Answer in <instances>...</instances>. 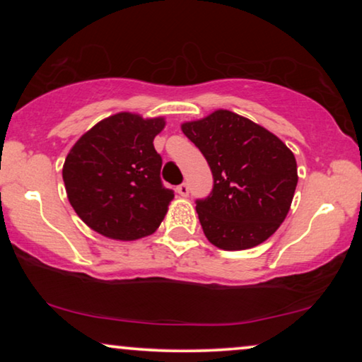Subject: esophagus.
Wrapping results in <instances>:
<instances>
[{"label": "esophagus", "mask_w": 362, "mask_h": 362, "mask_svg": "<svg viewBox=\"0 0 362 362\" xmlns=\"http://www.w3.org/2000/svg\"><path fill=\"white\" fill-rule=\"evenodd\" d=\"M176 191H177V194H180V196L186 197L187 194H189V186H187L186 182H182V185H180V186L176 187Z\"/></svg>", "instance_id": "esophagus-1"}]
</instances>
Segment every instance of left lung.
Returning a JSON list of instances; mask_svg holds the SVG:
<instances>
[{
    "label": "left lung",
    "mask_w": 362,
    "mask_h": 362,
    "mask_svg": "<svg viewBox=\"0 0 362 362\" xmlns=\"http://www.w3.org/2000/svg\"><path fill=\"white\" fill-rule=\"evenodd\" d=\"M181 128L214 180L209 196L196 199L207 240L245 250L269 239L288 214L298 182L293 153L274 133L229 110Z\"/></svg>",
    "instance_id": "left-lung-1"
}]
</instances>
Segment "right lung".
<instances>
[{"mask_svg":"<svg viewBox=\"0 0 362 362\" xmlns=\"http://www.w3.org/2000/svg\"><path fill=\"white\" fill-rule=\"evenodd\" d=\"M163 118L117 113L81 136L64 163L67 197L77 216L98 234L135 240L160 227L175 197L163 185V160L153 140Z\"/></svg>","mask_w":362,"mask_h":362,"instance_id":"add662e5","label":"right lung"}]
</instances>
